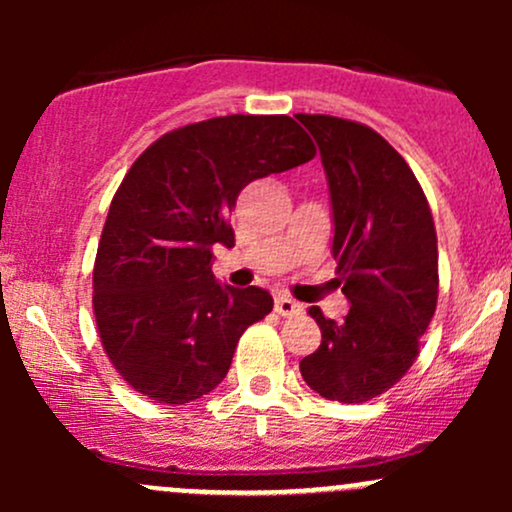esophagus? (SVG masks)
<instances>
[{"instance_id":"34e87169","label":"esophagus","mask_w":512,"mask_h":512,"mask_svg":"<svg viewBox=\"0 0 512 512\" xmlns=\"http://www.w3.org/2000/svg\"><path fill=\"white\" fill-rule=\"evenodd\" d=\"M274 310L279 313L281 317H291V315H298L303 310L301 303H296L293 298L289 296H276L274 298Z\"/></svg>"}]
</instances>
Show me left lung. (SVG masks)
<instances>
[{"instance_id":"8db88e82","label":"left lung","mask_w":512,"mask_h":512,"mask_svg":"<svg viewBox=\"0 0 512 512\" xmlns=\"http://www.w3.org/2000/svg\"><path fill=\"white\" fill-rule=\"evenodd\" d=\"M298 120L320 146L332 195L337 276L351 308L342 322L313 305L322 342L301 361L310 390L361 404L404 378L438 303V238L431 207L402 156L361 122Z\"/></svg>"}]
</instances>
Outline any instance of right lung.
Returning <instances> with one entry per match:
<instances>
[{"instance_id": "obj_1", "label": "right lung", "mask_w": 512, "mask_h": 512, "mask_svg": "<svg viewBox=\"0 0 512 512\" xmlns=\"http://www.w3.org/2000/svg\"><path fill=\"white\" fill-rule=\"evenodd\" d=\"M315 154L289 115H226L163 134L132 163L93 264L101 344L132 390L187 404L226 378L240 334L274 301L216 284L214 245L236 243L231 211L245 185Z\"/></svg>"}]
</instances>
